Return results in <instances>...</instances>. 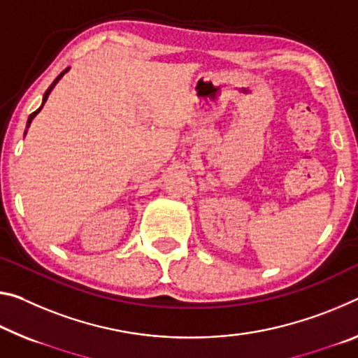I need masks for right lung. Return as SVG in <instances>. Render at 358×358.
<instances>
[{
  "instance_id": "add662e5",
  "label": "right lung",
  "mask_w": 358,
  "mask_h": 358,
  "mask_svg": "<svg viewBox=\"0 0 358 358\" xmlns=\"http://www.w3.org/2000/svg\"><path fill=\"white\" fill-rule=\"evenodd\" d=\"M68 70H70V68H66V70H64V71H62V73H60V75L55 78V81H54L52 84H50V86H49V89L46 90V94H44V97H43V105H41V106H39V108H38V110H36L35 113H31V115H30V117H28V122H27V129H28V127H30V124H31V121H33V117H35V116L38 115V113L43 110V106H44V103H46V100H48V97H49V94H50V92H52V89L55 87V84L60 81V79H62V76H64V75H65V73H66ZM25 134H27V130H25Z\"/></svg>"
}]
</instances>
